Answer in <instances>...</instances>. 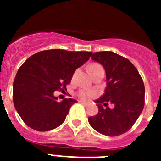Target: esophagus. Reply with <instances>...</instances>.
<instances>
[{
	"label": "esophagus",
	"mask_w": 161,
	"mask_h": 161,
	"mask_svg": "<svg viewBox=\"0 0 161 161\" xmlns=\"http://www.w3.org/2000/svg\"><path fill=\"white\" fill-rule=\"evenodd\" d=\"M80 102L81 104H83L84 106H88V103L86 102H84V101H80Z\"/></svg>",
	"instance_id": "esophagus-1"
}]
</instances>
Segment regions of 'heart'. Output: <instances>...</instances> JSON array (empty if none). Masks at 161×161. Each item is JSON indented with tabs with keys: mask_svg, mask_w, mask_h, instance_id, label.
<instances>
[{
	"mask_svg": "<svg viewBox=\"0 0 161 161\" xmlns=\"http://www.w3.org/2000/svg\"><path fill=\"white\" fill-rule=\"evenodd\" d=\"M97 68H102V66L97 64H92L89 65L88 67V72H90L92 70H94V69H97ZM79 97L81 99H86L87 97H92L93 95H95V92L93 90H86V89H83V90H80L79 92Z\"/></svg>",
	"mask_w": 161,
	"mask_h": 161,
	"instance_id": "b5f03b06",
	"label": "heart"
}]
</instances>
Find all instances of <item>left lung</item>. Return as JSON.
<instances>
[{
	"label": "left lung",
	"mask_w": 161,
	"mask_h": 161,
	"mask_svg": "<svg viewBox=\"0 0 161 161\" xmlns=\"http://www.w3.org/2000/svg\"><path fill=\"white\" fill-rule=\"evenodd\" d=\"M91 59L103 66L106 87L105 93L95 101L98 113L88 119L89 123L102 135L120 136L131 128L143 111L145 95L143 80L130 60L114 52H95ZM108 102L113 104V108L108 106Z\"/></svg>",
	"instance_id": "left-lung-1"
}]
</instances>
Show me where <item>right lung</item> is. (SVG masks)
<instances>
[{"mask_svg":"<svg viewBox=\"0 0 161 161\" xmlns=\"http://www.w3.org/2000/svg\"><path fill=\"white\" fill-rule=\"evenodd\" d=\"M92 52L47 50L33 55L20 67L13 86L14 107L24 123L38 131H47L64 122L75 99L58 102L56 90L66 89L75 71Z\"/></svg>","mask_w":161,"mask_h":161,"instance_id":"1","label":"right lung"}]
</instances>
